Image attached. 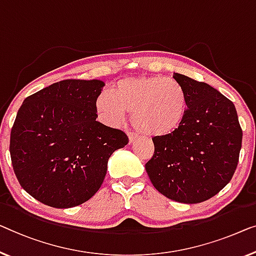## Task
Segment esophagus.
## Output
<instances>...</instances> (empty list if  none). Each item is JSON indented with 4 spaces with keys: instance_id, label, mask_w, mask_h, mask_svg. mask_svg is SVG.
<instances>
[{
    "instance_id": "34e87169",
    "label": "esophagus",
    "mask_w": 256,
    "mask_h": 256,
    "mask_svg": "<svg viewBox=\"0 0 256 256\" xmlns=\"http://www.w3.org/2000/svg\"><path fill=\"white\" fill-rule=\"evenodd\" d=\"M136 141V136L132 134V133H128V144H131Z\"/></svg>"
}]
</instances>
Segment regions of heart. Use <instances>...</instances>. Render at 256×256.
Segmentation results:
<instances>
[{
  "label": "heart",
  "mask_w": 256,
  "mask_h": 256,
  "mask_svg": "<svg viewBox=\"0 0 256 256\" xmlns=\"http://www.w3.org/2000/svg\"><path fill=\"white\" fill-rule=\"evenodd\" d=\"M98 116L116 126L125 114L147 136H166L180 128L188 115V93L180 82L161 76H139L117 82L112 95H98L95 102Z\"/></svg>",
  "instance_id": "obj_1"
}]
</instances>
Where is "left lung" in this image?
Masks as SVG:
<instances>
[{"label":"left lung","instance_id":"left-lung-1","mask_svg":"<svg viewBox=\"0 0 256 256\" xmlns=\"http://www.w3.org/2000/svg\"><path fill=\"white\" fill-rule=\"evenodd\" d=\"M188 98V115L177 131L154 136L155 152L146 163L152 184L182 204L216 196L234 176L242 131L234 104L206 82L174 74Z\"/></svg>","mask_w":256,"mask_h":256}]
</instances>
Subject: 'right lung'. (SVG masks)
<instances>
[{"instance_id": "add662e5", "label": "right lung", "mask_w": 256, "mask_h": 256, "mask_svg": "<svg viewBox=\"0 0 256 256\" xmlns=\"http://www.w3.org/2000/svg\"><path fill=\"white\" fill-rule=\"evenodd\" d=\"M102 80L66 79L26 98L11 130L10 155L19 184L54 208L90 200L106 174L109 158L126 146L120 130L96 120Z\"/></svg>"}]
</instances>
